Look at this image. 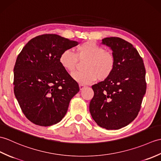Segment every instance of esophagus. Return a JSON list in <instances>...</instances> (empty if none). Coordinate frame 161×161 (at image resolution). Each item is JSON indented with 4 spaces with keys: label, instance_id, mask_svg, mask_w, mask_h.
<instances>
[{
    "label": "esophagus",
    "instance_id": "obj_1",
    "mask_svg": "<svg viewBox=\"0 0 161 161\" xmlns=\"http://www.w3.org/2000/svg\"><path fill=\"white\" fill-rule=\"evenodd\" d=\"M86 87V86H84V85H82V84H80V89L81 90H83L84 88Z\"/></svg>",
    "mask_w": 161,
    "mask_h": 161
}]
</instances>
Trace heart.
Returning <instances> with one entry per match:
<instances>
[{
    "label": "heart",
    "instance_id": "1",
    "mask_svg": "<svg viewBox=\"0 0 161 161\" xmlns=\"http://www.w3.org/2000/svg\"><path fill=\"white\" fill-rule=\"evenodd\" d=\"M78 59L86 60L83 65L84 70L72 73V77L82 85L91 84L97 79L106 80L115 69L114 55L92 41L81 44L76 48V53L70 49L64 50L59 55V61L64 69L72 72L77 68Z\"/></svg>",
    "mask_w": 161,
    "mask_h": 161
}]
</instances>
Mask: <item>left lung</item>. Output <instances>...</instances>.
<instances>
[{"mask_svg": "<svg viewBox=\"0 0 161 161\" xmlns=\"http://www.w3.org/2000/svg\"><path fill=\"white\" fill-rule=\"evenodd\" d=\"M115 58V69L107 80L92 86L90 113L97 125L119 130L134 120L146 92L143 60L132 44L118 37L102 40Z\"/></svg>", "mask_w": 161, "mask_h": 161, "instance_id": "1", "label": "left lung"}]
</instances>
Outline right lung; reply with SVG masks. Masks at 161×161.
Listing matches in <instances>:
<instances>
[{
	"mask_svg": "<svg viewBox=\"0 0 161 161\" xmlns=\"http://www.w3.org/2000/svg\"><path fill=\"white\" fill-rule=\"evenodd\" d=\"M78 44L56 34L36 36L18 55L14 69V94L25 117L40 126L59 123L79 85L59 61L62 52Z\"/></svg>",
	"mask_w": 161,
	"mask_h": 161,
	"instance_id": "1",
	"label": "right lung"
}]
</instances>
